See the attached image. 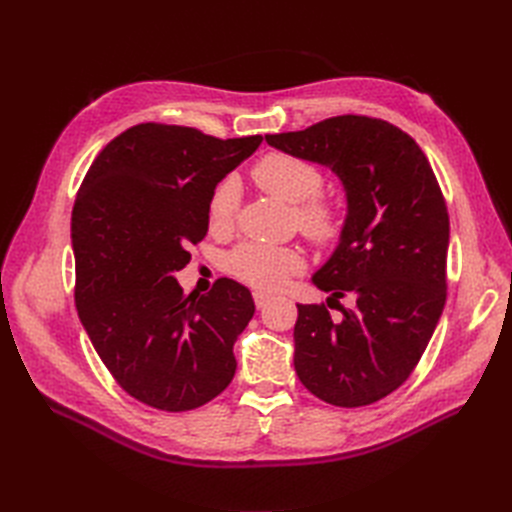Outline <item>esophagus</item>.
Listing matches in <instances>:
<instances>
[{
    "mask_svg": "<svg viewBox=\"0 0 512 512\" xmlns=\"http://www.w3.org/2000/svg\"><path fill=\"white\" fill-rule=\"evenodd\" d=\"M269 301H271V295H267V293H260V290H256V293H254V303H256V308H265Z\"/></svg>",
    "mask_w": 512,
    "mask_h": 512,
    "instance_id": "obj_1",
    "label": "esophagus"
}]
</instances>
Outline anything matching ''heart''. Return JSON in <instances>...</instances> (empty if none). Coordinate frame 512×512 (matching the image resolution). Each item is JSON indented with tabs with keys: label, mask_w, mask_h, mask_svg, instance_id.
Returning <instances> with one entry per match:
<instances>
[{
	"label": "heart",
	"mask_w": 512,
	"mask_h": 512,
	"mask_svg": "<svg viewBox=\"0 0 512 512\" xmlns=\"http://www.w3.org/2000/svg\"><path fill=\"white\" fill-rule=\"evenodd\" d=\"M256 185L280 198L295 204L297 226L316 243H334L342 232V219L338 206L316 196L323 187V174L316 165L286 153H269L256 161L252 168ZM241 200L239 183L234 176L219 181L209 198V224L213 230H228L234 222ZM230 271L239 280L260 290L282 288L290 275L306 267V260L297 247L267 245L247 241L241 243L228 258Z\"/></svg>",
	"instance_id": "b5f03b06"
}]
</instances>
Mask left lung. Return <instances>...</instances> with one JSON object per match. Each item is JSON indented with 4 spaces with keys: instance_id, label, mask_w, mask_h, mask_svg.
<instances>
[{
    "instance_id": "left-lung-1",
    "label": "left lung",
    "mask_w": 512,
    "mask_h": 512,
    "mask_svg": "<svg viewBox=\"0 0 512 512\" xmlns=\"http://www.w3.org/2000/svg\"><path fill=\"white\" fill-rule=\"evenodd\" d=\"M269 146L329 168L347 198L336 250L312 275L327 299L351 297L331 319L297 303L299 381L336 407H364L411 375L446 303L450 222L422 148L394 124L336 116Z\"/></svg>"
}]
</instances>
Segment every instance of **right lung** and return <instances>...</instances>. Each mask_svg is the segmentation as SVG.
Wrapping results in <instances>:
<instances>
[{
    "label": "right lung",
    "mask_w": 512,
    "mask_h": 512,
    "mask_svg": "<svg viewBox=\"0 0 512 512\" xmlns=\"http://www.w3.org/2000/svg\"><path fill=\"white\" fill-rule=\"evenodd\" d=\"M174 124H137L109 142L79 187L71 241L81 325L120 388L161 411H189L222 394L232 347L254 316L252 293L219 278L185 295L187 247L209 230L215 185L260 146Z\"/></svg>",
    "instance_id": "add662e5"
}]
</instances>
